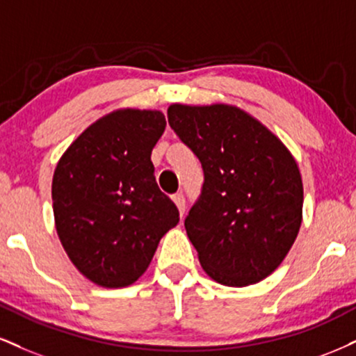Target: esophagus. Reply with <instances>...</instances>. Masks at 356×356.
<instances>
[{"instance_id": "obj_1", "label": "esophagus", "mask_w": 356, "mask_h": 356, "mask_svg": "<svg viewBox=\"0 0 356 356\" xmlns=\"http://www.w3.org/2000/svg\"><path fill=\"white\" fill-rule=\"evenodd\" d=\"M172 200H174V204L177 205L181 217H184V212H186V199H184V195L175 194V195H172Z\"/></svg>"}]
</instances>
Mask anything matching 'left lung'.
<instances>
[{"instance_id":"8db88e82","label":"left lung","mask_w":356,"mask_h":356,"mask_svg":"<svg viewBox=\"0 0 356 356\" xmlns=\"http://www.w3.org/2000/svg\"><path fill=\"white\" fill-rule=\"evenodd\" d=\"M167 118L202 162L204 187L186 232L204 272L247 286L275 272L302 225L303 184L292 152L237 106L174 104Z\"/></svg>"}]
</instances>
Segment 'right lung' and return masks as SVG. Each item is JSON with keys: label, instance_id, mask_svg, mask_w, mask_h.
Listing matches in <instances>:
<instances>
[{"label": "right lung", "instance_id": "1", "mask_svg": "<svg viewBox=\"0 0 356 356\" xmlns=\"http://www.w3.org/2000/svg\"><path fill=\"white\" fill-rule=\"evenodd\" d=\"M165 124L157 109L111 111L58 161L51 186L56 232L92 284H134L161 238L179 224L177 207L157 187L151 162Z\"/></svg>", "mask_w": 356, "mask_h": 356}]
</instances>
